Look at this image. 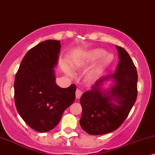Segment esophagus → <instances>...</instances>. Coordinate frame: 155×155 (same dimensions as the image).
Instances as JSON below:
<instances>
[{"mask_svg":"<svg viewBox=\"0 0 155 155\" xmlns=\"http://www.w3.org/2000/svg\"><path fill=\"white\" fill-rule=\"evenodd\" d=\"M82 94H83V93H82V91H81V90L76 89V98H79L81 96Z\"/></svg>","mask_w":155,"mask_h":155,"instance_id":"1","label":"esophagus"}]
</instances>
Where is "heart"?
Instances as JSON below:
<instances>
[{"label":"heart","mask_w":155,"mask_h":155,"mask_svg":"<svg viewBox=\"0 0 155 155\" xmlns=\"http://www.w3.org/2000/svg\"><path fill=\"white\" fill-rule=\"evenodd\" d=\"M114 59L111 54H107V51L103 49L96 48L84 51L76 56L74 59V65L77 69H85L98 63L88 74L89 78H95L101 74Z\"/></svg>","instance_id":"b5f03b06"}]
</instances>
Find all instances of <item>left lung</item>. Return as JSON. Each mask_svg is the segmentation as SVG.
<instances>
[{
  "label": "left lung",
  "instance_id": "8db88e82",
  "mask_svg": "<svg viewBox=\"0 0 155 155\" xmlns=\"http://www.w3.org/2000/svg\"><path fill=\"white\" fill-rule=\"evenodd\" d=\"M119 62L116 71L99 79L91 90L84 93L80 103V125L90 135H104L115 130L128 115L137 95V72L131 57L123 47L117 46ZM113 78L115 84L108 91L100 86Z\"/></svg>",
  "mask_w": 155,
  "mask_h": 155
}]
</instances>
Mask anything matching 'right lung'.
Instances as JSON below:
<instances>
[{
    "mask_svg": "<svg viewBox=\"0 0 155 155\" xmlns=\"http://www.w3.org/2000/svg\"><path fill=\"white\" fill-rule=\"evenodd\" d=\"M61 45L49 40L30 49L20 63L14 81L18 112L27 125L40 133L56 127L64 111L75 101L76 86L62 88L55 83Z\"/></svg>",
    "mask_w": 155,
    "mask_h": 155,
    "instance_id": "right-lung-1",
    "label": "right lung"
}]
</instances>
